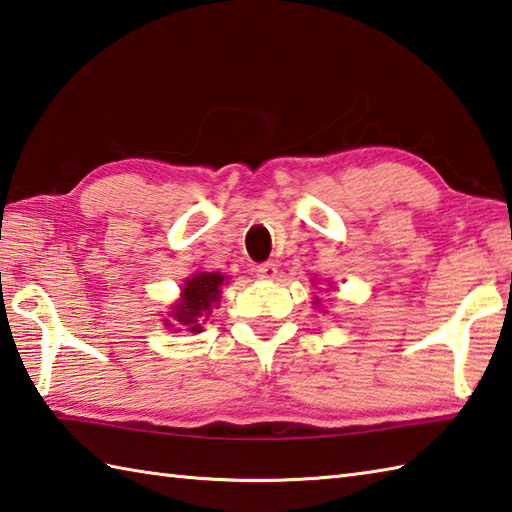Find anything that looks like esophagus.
I'll list each match as a JSON object with an SVG mask.
<instances>
[{"instance_id": "esophagus-1", "label": "esophagus", "mask_w": 512, "mask_h": 512, "mask_svg": "<svg viewBox=\"0 0 512 512\" xmlns=\"http://www.w3.org/2000/svg\"><path fill=\"white\" fill-rule=\"evenodd\" d=\"M276 274H278V269H276L274 263H263V265L256 267V276L263 278V280H274Z\"/></svg>"}]
</instances>
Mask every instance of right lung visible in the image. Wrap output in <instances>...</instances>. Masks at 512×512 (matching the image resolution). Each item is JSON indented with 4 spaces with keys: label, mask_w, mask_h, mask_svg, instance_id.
<instances>
[{
    "label": "right lung",
    "mask_w": 512,
    "mask_h": 512,
    "mask_svg": "<svg viewBox=\"0 0 512 512\" xmlns=\"http://www.w3.org/2000/svg\"><path fill=\"white\" fill-rule=\"evenodd\" d=\"M227 283V276L218 271H198L190 276L181 287V298L174 302L170 318L165 320V327H179L190 333H198L203 329L207 316L212 309L218 307L221 300V287Z\"/></svg>",
    "instance_id": "right-lung-1"
}]
</instances>
